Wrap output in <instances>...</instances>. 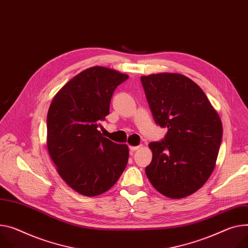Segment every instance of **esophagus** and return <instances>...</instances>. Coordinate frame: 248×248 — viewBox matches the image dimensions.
<instances>
[{
	"label": "esophagus",
	"instance_id": "esophagus-1",
	"mask_svg": "<svg viewBox=\"0 0 248 248\" xmlns=\"http://www.w3.org/2000/svg\"><path fill=\"white\" fill-rule=\"evenodd\" d=\"M141 147H142V145H140V146H130V147H129V149H130V154H133L135 151H137V150L140 149Z\"/></svg>",
	"mask_w": 248,
	"mask_h": 248
}]
</instances>
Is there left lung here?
Segmentation results:
<instances>
[{"mask_svg":"<svg viewBox=\"0 0 248 248\" xmlns=\"http://www.w3.org/2000/svg\"><path fill=\"white\" fill-rule=\"evenodd\" d=\"M157 124L168 127L162 142H152L146 175L159 193L183 199L200 189L216 167L222 124L202 88L180 73L141 76Z\"/></svg>","mask_w":248,"mask_h":248,"instance_id":"left-lung-1","label":"left lung"}]
</instances>
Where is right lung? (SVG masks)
I'll use <instances>...</instances> for the list:
<instances>
[{"mask_svg": "<svg viewBox=\"0 0 248 248\" xmlns=\"http://www.w3.org/2000/svg\"><path fill=\"white\" fill-rule=\"evenodd\" d=\"M128 78L115 69L92 66L64 84L50 103L48 154L62 179L82 196L107 192L127 166L128 146L110 141L99 127L109 114L114 90Z\"/></svg>", "mask_w": 248, "mask_h": 248, "instance_id": "right-lung-1", "label": "right lung"}]
</instances>
